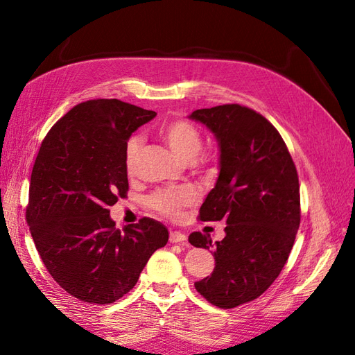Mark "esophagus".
<instances>
[{"label": "esophagus", "mask_w": 355, "mask_h": 355, "mask_svg": "<svg viewBox=\"0 0 355 355\" xmlns=\"http://www.w3.org/2000/svg\"><path fill=\"white\" fill-rule=\"evenodd\" d=\"M187 241V235L180 231H171L170 232V243H184Z\"/></svg>", "instance_id": "esophagus-1"}]
</instances>
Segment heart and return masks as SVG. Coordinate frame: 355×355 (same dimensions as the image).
I'll return each mask as SVG.
<instances>
[{"mask_svg":"<svg viewBox=\"0 0 355 355\" xmlns=\"http://www.w3.org/2000/svg\"><path fill=\"white\" fill-rule=\"evenodd\" d=\"M161 137L180 161L187 164L194 163L202 149V137L197 128L187 121H171L161 128ZM142 149V139L133 136L128 139L124 151V163L128 173L136 168L139 155ZM197 201V194L194 189H180V191H161L149 200L153 209H155L163 216L176 219L180 216L184 207L191 206Z\"/></svg>","mask_w":355,"mask_h":355,"instance_id":"b5f03b06","label":"heart"}]
</instances>
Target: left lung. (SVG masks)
I'll use <instances>...</instances> for the list:
<instances>
[{"label":"left lung","instance_id":"8db88e82","mask_svg":"<svg viewBox=\"0 0 355 355\" xmlns=\"http://www.w3.org/2000/svg\"><path fill=\"white\" fill-rule=\"evenodd\" d=\"M219 148V176L200 209V220H225V237L192 232L189 243L213 249L211 275L196 283L219 308H235L270 287L292 250L300 222L299 179L275 127L240 105L197 110Z\"/></svg>","mask_w":355,"mask_h":355}]
</instances>
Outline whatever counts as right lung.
<instances>
[{
	"label": "right lung",
	"mask_w": 355,
	"mask_h": 355,
	"mask_svg": "<svg viewBox=\"0 0 355 355\" xmlns=\"http://www.w3.org/2000/svg\"><path fill=\"white\" fill-rule=\"evenodd\" d=\"M155 115L118 99L87 101L62 116L41 144L26 220L50 275L83 302L123 297L168 241L161 222L144 218L120 231L108 210L128 189V139Z\"/></svg>",
	"instance_id": "right-lung-1"
}]
</instances>
